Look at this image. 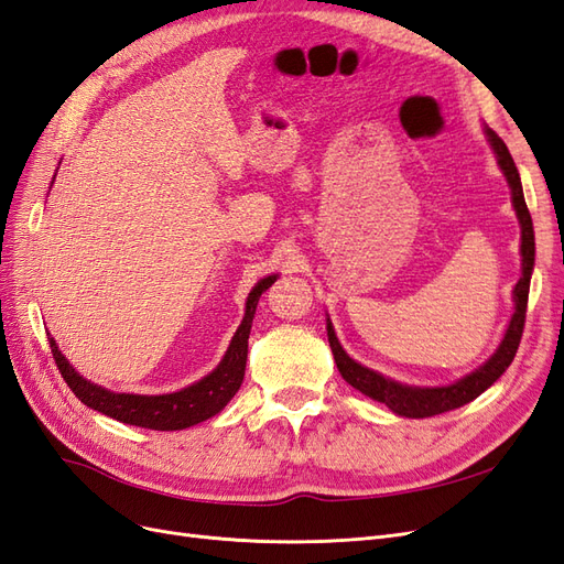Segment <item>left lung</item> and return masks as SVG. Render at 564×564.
Returning a JSON list of instances; mask_svg holds the SVG:
<instances>
[{
  "label": "left lung",
  "instance_id": "obj_1",
  "mask_svg": "<svg viewBox=\"0 0 564 564\" xmlns=\"http://www.w3.org/2000/svg\"><path fill=\"white\" fill-rule=\"evenodd\" d=\"M482 131L487 135V143L494 150V155H497V164L510 187V202H513V209H516L518 224H520V256H522V275L513 289L516 311H513V315H510V322H508L499 348L494 350L489 360L482 362L475 371L466 373L464 379H458L449 386L400 383L395 379H388V377H383V373L352 360V357L344 350V346L338 344L334 324L327 315V336H329V346H332L340 377H344L355 390H360L362 395L377 400V402H383L390 412L398 416H406V419L437 416V414L452 412V409H458V406L473 402L477 395H482V392L510 367V362H513V357L518 352V346H520L522 329H524L527 299H529V282H532V270H534V226H532V216H529L527 202L522 195V181L518 174V166H516L513 158H510L506 143L489 127H485Z\"/></svg>",
  "mask_w": 564,
  "mask_h": 564
}]
</instances>
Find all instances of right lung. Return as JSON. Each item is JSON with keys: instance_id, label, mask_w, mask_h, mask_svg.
<instances>
[{"instance_id": "right-lung-1", "label": "right lung", "mask_w": 564, "mask_h": 564, "mask_svg": "<svg viewBox=\"0 0 564 564\" xmlns=\"http://www.w3.org/2000/svg\"><path fill=\"white\" fill-rule=\"evenodd\" d=\"M278 280V275H268L253 284V289L245 303V317L237 327L230 346L214 371L207 377L185 386L176 392H164V395H135V392H115L98 383L84 379L82 373L65 360L54 336H48L51 352L63 373L65 383L70 386L75 395L96 412L106 414L119 423L139 425V429L150 431H183L216 416L224 409L235 392L240 390L245 381L247 367V348H249V332L259 305L261 294Z\"/></svg>"}]
</instances>
